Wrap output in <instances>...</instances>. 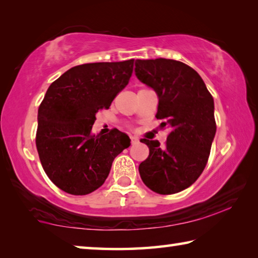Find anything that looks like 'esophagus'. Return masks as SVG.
Listing matches in <instances>:
<instances>
[{
    "instance_id": "1",
    "label": "esophagus",
    "mask_w": 258,
    "mask_h": 258,
    "mask_svg": "<svg viewBox=\"0 0 258 258\" xmlns=\"http://www.w3.org/2000/svg\"><path fill=\"white\" fill-rule=\"evenodd\" d=\"M130 139H131V143H132V145H134V143H137L139 141V139L137 137H132V135H131Z\"/></svg>"
}]
</instances>
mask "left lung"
Segmentation results:
<instances>
[{"instance_id":"1","label":"left lung","mask_w":258,"mask_h":258,"mask_svg":"<svg viewBox=\"0 0 258 258\" xmlns=\"http://www.w3.org/2000/svg\"><path fill=\"white\" fill-rule=\"evenodd\" d=\"M135 75L159 98L157 119L171 132L164 148L141 139L149 156L139 166L150 190L173 195L197 181L206 167L216 133L214 100L199 74L181 61L158 58L137 60Z\"/></svg>"}]
</instances>
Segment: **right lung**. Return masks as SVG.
Wrapping results in <instances>:
<instances>
[{
    "label": "right lung",
    "mask_w": 258,
    "mask_h": 258,
    "mask_svg": "<svg viewBox=\"0 0 258 258\" xmlns=\"http://www.w3.org/2000/svg\"><path fill=\"white\" fill-rule=\"evenodd\" d=\"M134 59L75 66L47 89L38 107L36 148L42 167L54 184L75 196L101 186L113 159L130 147L118 130L92 133L95 113L110 107L128 84Z\"/></svg>",
    "instance_id": "obj_1"
}]
</instances>
